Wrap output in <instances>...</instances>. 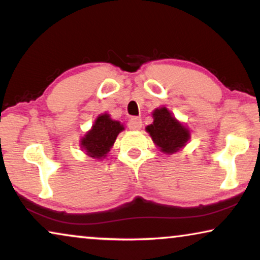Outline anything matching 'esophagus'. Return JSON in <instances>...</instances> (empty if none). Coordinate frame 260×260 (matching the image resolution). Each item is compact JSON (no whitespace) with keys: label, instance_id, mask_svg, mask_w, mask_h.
Segmentation results:
<instances>
[{"label":"esophagus","instance_id":"34e87169","mask_svg":"<svg viewBox=\"0 0 260 260\" xmlns=\"http://www.w3.org/2000/svg\"><path fill=\"white\" fill-rule=\"evenodd\" d=\"M127 126H129V129L131 130H140L142 127V119L138 118V117H134V118H131L129 120Z\"/></svg>","mask_w":260,"mask_h":260}]
</instances>
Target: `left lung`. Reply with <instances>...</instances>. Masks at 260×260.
Segmentation results:
<instances>
[{
	"mask_svg": "<svg viewBox=\"0 0 260 260\" xmlns=\"http://www.w3.org/2000/svg\"><path fill=\"white\" fill-rule=\"evenodd\" d=\"M152 117L154 122L147 126V131L161 151L173 154L189 140V130L177 122L166 108L156 109Z\"/></svg>",
	"mask_w": 260,
	"mask_h": 260,
	"instance_id": "1",
	"label": "left lung"
}]
</instances>
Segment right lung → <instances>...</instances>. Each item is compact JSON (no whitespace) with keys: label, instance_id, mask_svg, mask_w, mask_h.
Returning a JSON list of instances; mask_svg holds the SVG:
<instances>
[{"label":"right lung","instance_id":"obj_1","mask_svg":"<svg viewBox=\"0 0 260 260\" xmlns=\"http://www.w3.org/2000/svg\"><path fill=\"white\" fill-rule=\"evenodd\" d=\"M122 130H124L122 124L112 120L108 113L101 115L95 119L92 129L81 140V148L91 157H105Z\"/></svg>","mask_w":260,"mask_h":260}]
</instances>
